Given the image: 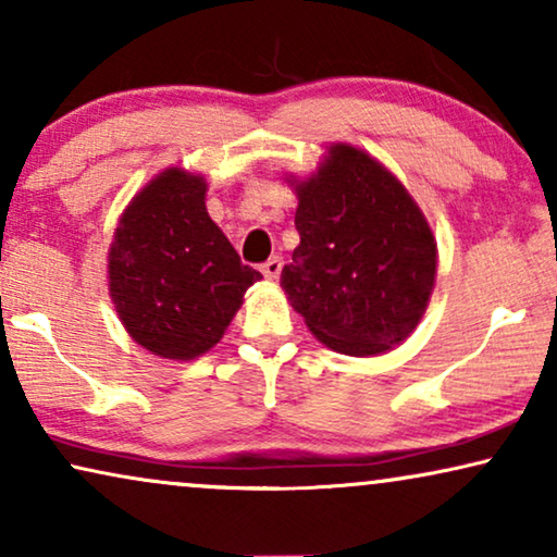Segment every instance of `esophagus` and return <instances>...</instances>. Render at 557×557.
Listing matches in <instances>:
<instances>
[{"mask_svg": "<svg viewBox=\"0 0 557 557\" xmlns=\"http://www.w3.org/2000/svg\"><path fill=\"white\" fill-rule=\"evenodd\" d=\"M281 269H284V261H281V258H269V261H265L263 265H261V271H263V276L269 278V281H276L278 276H281Z\"/></svg>", "mask_w": 557, "mask_h": 557, "instance_id": "obj_1", "label": "esophagus"}]
</instances>
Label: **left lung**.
I'll list each match as a JSON object with an SVG mask.
<instances>
[{"label":"left lung","instance_id":"obj_1","mask_svg":"<svg viewBox=\"0 0 557 557\" xmlns=\"http://www.w3.org/2000/svg\"><path fill=\"white\" fill-rule=\"evenodd\" d=\"M299 197V246L281 271L309 332L370 357L410 337L436 284V238L408 189L368 151L332 144Z\"/></svg>","mask_w":557,"mask_h":557}]
</instances>
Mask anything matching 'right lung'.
<instances>
[{
    "label": "right lung",
    "mask_w": 557,
    "mask_h": 557,
    "mask_svg": "<svg viewBox=\"0 0 557 557\" xmlns=\"http://www.w3.org/2000/svg\"><path fill=\"white\" fill-rule=\"evenodd\" d=\"M208 182L170 166L128 202L109 248V294L136 345L195 360L223 337L263 276L240 263L205 208Z\"/></svg>",
    "instance_id": "obj_1"
}]
</instances>
